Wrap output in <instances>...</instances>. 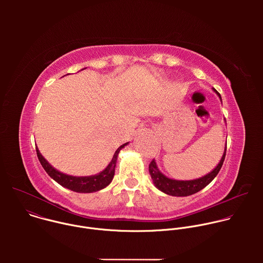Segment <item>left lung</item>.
<instances>
[{"mask_svg": "<svg viewBox=\"0 0 263 263\" xmlns=\"http://www.w3.org/2000/svg\"><path fill=\"white\" fill-rule=\"evenodd\" d=\"M213 91L217 95V97L221 101V97L217 92V90L213 88ZM226 149H227V143H226V146H224L222 156H221L218 164L210 173H208L207 175H205L201 178H198V179L176 180V179L168 178L159 171L155 159L152 160V162L149 163L148 172H149V175H151L154 185L162 193H164L168 196H173V197H187V196L194 195V194L202 191L204 187H206L216 177V175L218 174V172L223 163L224 157H226Z\"/></svg>", "mask_w": 263, "mask_h": 263, "instance_id": "1", "label": "left lung"}]
</instances>
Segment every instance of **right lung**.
I'll use <instances>...</instances> for the list:
<instances>
[{"label": "right lung", "mask_w": 263, "mask_h": 263, "mask_svg": "<svg viewBox=\"0 0 263 263\" xmlns=\"http://www.w3.org/2000/svg\"><path fill=\"white\" fill-rule=\"evenodd\" d=\"M128 143L129 142L122 144L117 149L110 163L101 173L91 175V176H82V177L66 175L64 173L59 172L55 167H53L45 159V157L41 154L39 147H36V153H37V157H39V159H40L43 167L47 172V174L53 180H55L58 184H60L61 186L65 187V189H67V190H70L72 192L81 193V194H90V193L99 192V191L105 189L106 186H108L111 183V181H112V179H114V176H115L119 153L121 149L123 147H125Z\"/></svg>", "instance_id": "1"}]
</instances>
